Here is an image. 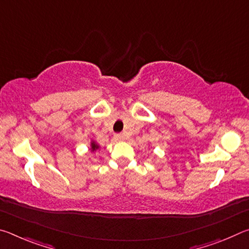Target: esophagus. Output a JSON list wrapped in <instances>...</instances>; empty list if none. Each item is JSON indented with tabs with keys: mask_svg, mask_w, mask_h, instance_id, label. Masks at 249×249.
Masks as SVG:
<instances>
[{
	"mask_svg": "<svg viewBox=\"0 0 249 249\" xmlns=\"http://www.w3.org/2000/svg\"><path fill=\"white\" fill-rule=\"evenodd\" d=\"M115 140L116 141H124L125 140V135L124 134H116L115 135Z\"/></svg>",
	"mask_w": 249,
	"mask_h": 249,
	"instance_id": "obj_1",
	"label": "esophagus"
}]
</instances>
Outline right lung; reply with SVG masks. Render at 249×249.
<instances>
[{"instance_id":"right-lung-1","label":"right lung","mask_w":249,"mask_h":249,"mask_svg":"<svg viewBox=\"0 0 249 249\" xmlns=\"http://www.w3.org/2000/svg\"><path fill=\"white\" fill-rule=\"evenodd\" d=\"M99 148H100V146H99L98 144H96L95 142L92 141V142H91V151H95L96 149H99Z\"/></svg>"}]
</instances>
